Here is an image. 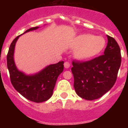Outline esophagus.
Wrapping results in <instances>:
<instances>
[{
  "label": "esophagus",
  "mask_w": 128,
  "mask_h": 128,
  "mask_svg": "<svg viewBox=\"0 0 128 128\" xmlns=\"http://www.w3.org/2000/svg\"><path fill=\"white\" fill-rule=\"evenodd\" d=\"M64 66L66 68H69L70 66V64L68 62H65V63H64Z\"/></svg>",
  "instance_id": "34e87169"
}]
</instances>
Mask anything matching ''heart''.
<instances>
[{"mask_svg":"<svg viewBox=\"0 0 128 128\" xmlns=\"http://www.w3.org/2000/svg\"><path fill=\"white\" fill-rule=\"evenodd\" d=\"M105 44V40L101 36H94L90 34L81 35L77 40L78 47H82L78 52V56L81 59L93 57L103 49Z\"/></svg>","mask_w":128,"mask_h":128,"instance_id":"obj_1","label":"heart"}]
</instances>
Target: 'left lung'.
I'll list each match as a JSON object with an SVG mask.
<instances>
[{
    "label": "left lung",
    "mask_w": 128,
    "mask_h": 128,
    "mask_svg": "<svg viewBox=\"0 0 128 128\" xmlns=\"http://www.w3.org/2000/svg\"><path fill=\"white\" fill-rule=\"evenodd\" d=\"M108 44L104 54L85 62L73 61L72 72L74 87L80 98L86 100L100 98L116 82L121 63L119 46L113 37L107 36Z\"/></svg>",
    "instance_id": "8db88e82"
}]
</instances>
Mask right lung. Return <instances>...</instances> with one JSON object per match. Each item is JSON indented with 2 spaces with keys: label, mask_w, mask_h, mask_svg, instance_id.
Masks as SVG:
<instances>
[{
  "label": "right lung",
  "mask_w": 128,
  "mask_h": 128,
  "mask_svg": "<svg viewBox=\"0 0 128 128\" xmlns=\"http://www.w3.org/2000/svg\"><path fill=\"white\" fill-rule=\"evenodd\" d=\"M38 28V27L31 28L25 32ZM20 36L16 37L11 42L7 54V66L11 84L16 91L30 101L35 102L46 101L52 95L58 77L64 68V62L62 61L49 65L34 76L25 75L18 70L13 60L14 46Z\"/></svg>",
  "instance_id": "1"
}]
</instances>
